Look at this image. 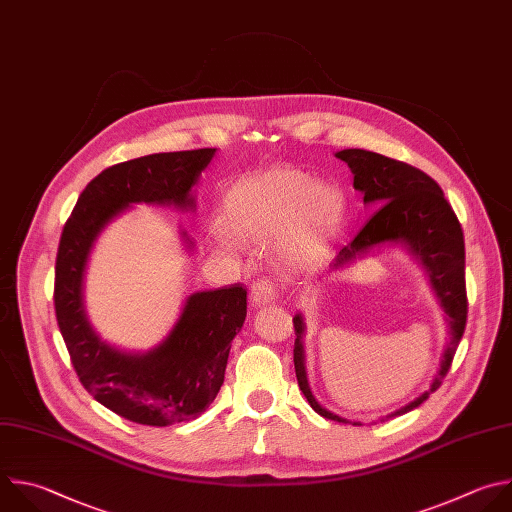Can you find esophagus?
<instances>
[{
    "label": "esophagus",
    "instance_id": "obj_1",
    "mask_svg": "<svg viewBox=\"0 0 512 512\" xmlns=\"http://www.w3.org/2000/svg\"><path fill=\"white\" fill-rule=\"evenodd\" d=\"M277 297V289L275 285L269 281V279H259L253 283L251 287V303L255 307H261V305H269L273 303Z\"/></svg>",
    "mask_w": 512,
    "mask_h": 512
}]
</instances>
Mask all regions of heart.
Here are the masks:
<instances>
[{
  "mask_svg": "<svg viewBox=\"0 0 512 512\" xmlns=\"http://www.w3.org/2000/svg\"><path fill=\"white\" fill-rule=\"evenodd\" d=\"M339 215V191L293 168L241 179L227 191L221 209L225 229L239 241L261 245L279 239L277 257L289 269H311L321 261ZM232 238L219 231L215 243L235 251Z\"/></svg>",
  "mask_w": 512,
  "mask_h": 512,
  "instance_id": "heart-1",
  "label": "heart"
}]
</instances>
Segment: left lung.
Wrapping results in <instances>:
<instances>
[{"label": "left lung", "instance_id": "8db88e82", "mask_svg": "<svg viewBox=\"0 0 512 512\" xmlns=\"http://www.w3.org/2000/svg\"><path fill=\"white\" fill-rule=\"evenodd\" d=\"M335 156L348 162L354 175V189L364 195V203L372 205L376 213L368 219V223L354 237V241H350L337 253L335 261L331 263V271L354 263L356 259L368 255L370 249L384 243H404L426 269L430 285L446 313V321L450 327L448 344L442 354L438 374L430 384V390H426L404 408L388 414L386 418L402 416L418 408L422 402L428 400L432 392L440 388L442 380L450 370L452 358L466 327L468 299L464 279L462 227L438 183L422 173L420 168L362 148L339 150L335 152ZM293 327L297 335L293 346V364L299 390L319 416L335 422H348L346 418L321 408L319 402L313 398L305 374V323L301 313L293 317ZM354 426L362 424L354 422Z\"/></svg>", "mask_w": 512, "mask_h": 512}]
</instances>
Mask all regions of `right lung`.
<instances>
[{"instance_id":"1","label":"right lung","mask_w":512,"mask_h":512,"mask_svg":"<svg viewBox=\"0 0 512 512\" xmlns=\"http://www.w3.org/2000/svg\"><path fill=\"white\" fill-rule=\"evenodd\" d=\"M215 150L158 152L102 170L78 197L60 237L54 307L72 366L96 402L136 424L189 422L209 408L247 317V289L235 283L197 291L162 344L144 354L120 352L102 342L84 311L88 255L102 229L134 203L193 209V187ZM181 235L193 249L189 235Z\"/></svg>"}]
</instances>
